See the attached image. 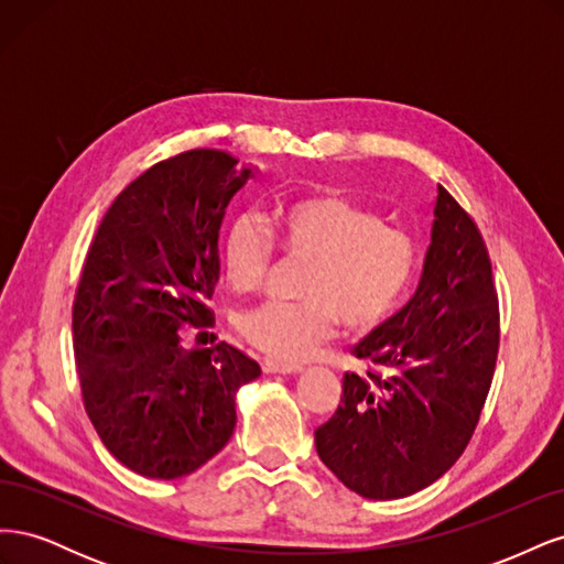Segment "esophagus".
I'll use <instances>...</instances> for the list:
<instances>
[{
    "instance_id": "34e87169",
    "label": "esophagus",
    "mask_w": 564,
    "mask_h": 564,
    "mask_svg": "<svg viewBox=\"0 0 564 564\" xmlns=\"http://www.w3.org/2000/svg\"><path fill=\"white\" fill-rule=\"evenodd\" d=\"M263 371L265 373H299V371H303V365L280 362V360H265L263 362Z\"/></svg>"
}]
</instances>
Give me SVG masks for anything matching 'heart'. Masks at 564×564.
<instances>
[{"mask_svg": "<svg viewBox=\"0 0 564 564\" xmlns=\"http://www.w3.org/2000/svg\"><path fill=\"white\" fill-rule=\"evenodd\" d=\"M275 245L308 259L303 301H265L242 317L251 346L284 362H301L336 336L379 324L412 280L414 245L381 224L377 212L334 193H305L280 202L263 224L245 214L230 226L224 263L237 292L259 289Z\"/></svg>", "mask_w": 564, "mask_h": 564, "instance_id": "obj_1", "label": "heart"}]
</instances>
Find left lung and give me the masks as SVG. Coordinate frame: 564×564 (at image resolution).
<instances>
[{
  "label": "left lung",
  "mask_w": 564,
  "mask_h": 564,
  "mask_svg": "<svg viewBox=\"0 0 564 564\" xmlns=\"http://www.w3.org/2000/svg\"><path fill=\"white\" fill-rule=\"evenodd\" d=\"M499 352V299L480 230L437 185L416 294L365 336L334 416L315 431L319 458L365 499H402L445 475L480 421Z\"/></svg>",
  "instance_id": "8db88e82"
}]
</instances>
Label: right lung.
<instances>
[{
	"instance_id": "obj_1",
	"label": "right lung",
	"mask_w": 564,
	"mask_h": 564,
	"mask_svg": "<svg viewBox=\"0 0 564 564\" xmlns=\"http://www.w3.org/2000/svg\"><path fill=\"white\" fill-rule=\"evenodd\" d=\"M224 150L158 162L117 195L82 268L73 305L84 409L129 470L176 480L235 431V392L261 367L228 344L187 348L214 327L218 230L253 176ZM214 336V334H212Z\"/></svg>"
}]
</instances>
